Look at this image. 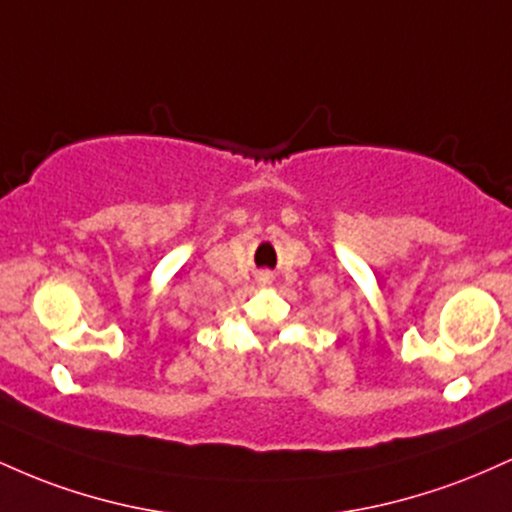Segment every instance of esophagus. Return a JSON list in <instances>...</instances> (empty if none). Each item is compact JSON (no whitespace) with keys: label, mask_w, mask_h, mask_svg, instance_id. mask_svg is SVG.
<instances>
[{"label":"esophagus","mask_w":512,"mask_h":512,"mask_svg":"<svg viewBox=\"0 0 512 512\" xmlns=\"http://www.w3.org/2000/svg\"><path fill=\"white\" fill-rule=\"evenodd\" d=\"M262 281H264V284H267V281H269V274H262Z\"/></svg>","instance_id":"34e87169"}]
</instances>
